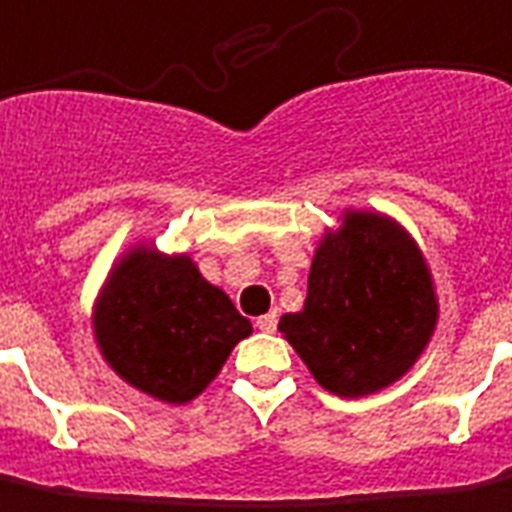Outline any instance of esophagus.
<instances>
[{"label": "esophagus", "instance_id": "1", "mask_svg": "<svg viewBox=\"0 0 512 512\" xmlns=\"http://www.w3.org/2000/svg\"><path fill=\"white\" fill-rule=\"evenodd\" d=\"M257 330L260 332H277V310H271L266 316L257 318Z\"/></svg>", "mask_w": 512, "mask_h": 512}]
</instances>
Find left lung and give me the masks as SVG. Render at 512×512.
<instances>
[{
	"mask_svg": "<svg viewBox=\"0 0 512 512\" xmlns=\"http://www.w3.org/2000/svg\"><path fill=\"white\" fill-rule=\"evenodd\" d=\"M435 324L430 266L410 232L374 210H343L318 241L305 307L285 313L280 332L324 391L357 399L402 380Z\"/></svg>",
	"mask_w": 512,
	"mask_h": 512,
	"instance_id": "8db88e82",
	"label": "left lung"
}]
</instances>
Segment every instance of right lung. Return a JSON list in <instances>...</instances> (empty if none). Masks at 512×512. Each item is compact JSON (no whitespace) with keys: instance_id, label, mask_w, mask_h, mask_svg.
I'll list each match as a JSON object with an SVG mask.
<instances>
[{"instance_id":"right-lung-1","label":"right lung","mask_w":512,"mask_h":512,"mask_svg":"<svg viewBox=\"0 0 512 512\" xmlns=\"http://www.w3.org/2000/svg\"><path fill=\"white\" fill-rule=\"evenodd\" d=\"M96 346L132 388L185 405L219 377L235 343L252 335L230 296L188 255L130 246L110 268L94 305Z\"/></svg>"}]
</instances>
